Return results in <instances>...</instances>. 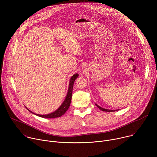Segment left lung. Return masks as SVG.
<instances>
[{
  "mask_svg": "<svg viewBox=\"0 0 157 157\" xmlns=\"http://www.w3.org/2000/svg\"><path fill=\"white\" fill-rule=\"evenodd\" d=\"M96 105L99 109H100L101 110H103V111H105V112H114V111H116V110H109V109H104V108H102V107L99 106V105H98V104H96Z\"/></svg>",
  "mask_w": 157,
  "mask_h": 157,
  "instance_id": "8db88e82",
  "label": "left lung"
}]
</instances>
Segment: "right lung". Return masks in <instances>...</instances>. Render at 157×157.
<instances>
[{"label": "right lung", "instance_id": "obj_1", "mask_svg": "<svg viewBox=\"0 0 157 157\" xmlns=\"http://www.w3.org/2000/svg\"><path fill=\"white\" fill-rule=\"evenodd\" d=\"M79 75L78 74H75L70 79V84H69V87H68V93H67V95L65 98V99L63 104L60 105V107L53 113L51 114H48L47 115H40V114H37L32 113V111H30L29 109H28L31 113L34 114L35 115H36L39 117H43V118H47V119H50V118H56V117H59L63 116L66 110L68 109L70 103L71 101V97H72V93H73V84L75 82V79L78 77Z\"/></svg>", "mask_w": 157, "mask_h": 157}]
</instances>
